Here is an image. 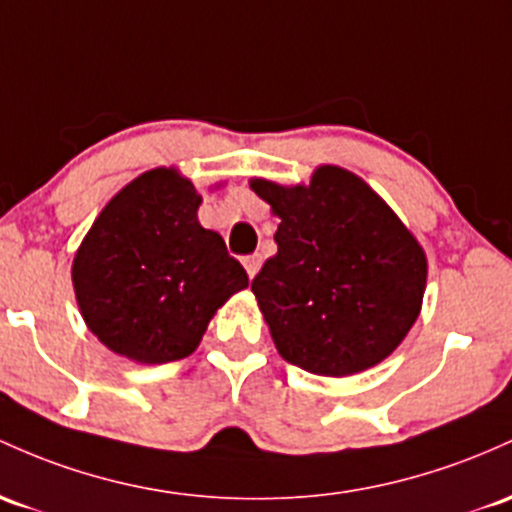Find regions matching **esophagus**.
<instances>
[{
    "label": "esophagus",
    "mask_w": 512,
    "mask_h": 512,
    "mask_svg": "<svg viewBox=\"0 0 512 512\" xmlns=\"http://www.w3.org/2000/svg\"><path fill=\"white\" fill-rule=\"evenodd\" d=\"M243 267H245V272H247V277H255L257 272H260V267H262V255H247V257H243Z\"/></svg>",
    "instance_id": "obj_1"
}]
</instances>
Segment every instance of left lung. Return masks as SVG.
<instances>
[{"label": "left lung", "instance_id": "left-lung-1", "mask_svg": "<svg viewBox=\"0 0 512 512\" xmlns=\"http://www.w3.org/2000/svg\"><path fill=\"white\" fill-rule=\"evenodd\" d=\"M250 189L282 218L252 279L286 362L320 376L374 367L401 345L423 306L428 260L413 233L357 174L320 165L311 184Z\"/></svg>", "mask_w": 512, "mask_h": 512}]
</instances>
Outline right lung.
<instances>
[{
	"label": "right lung",
	"mask_w": 512,
	"mask_h": 512,
	"mask_svg": "<svg viewBox=\"0 0 512 512\" xmlns=\"http://www.w3.org/2000/svg\"><path fill=\"white\" fill-rule=\"evenodd\" d=\"M201 196L174 167L143 172L101 209L75 262L84 323L140 364L184 359L213 313L247 286L218 233L196 218Z\"/></svg>",
	"instance_id": "1"
}]
</instances>
